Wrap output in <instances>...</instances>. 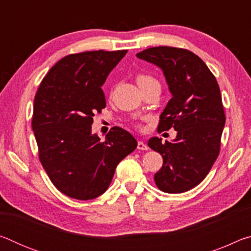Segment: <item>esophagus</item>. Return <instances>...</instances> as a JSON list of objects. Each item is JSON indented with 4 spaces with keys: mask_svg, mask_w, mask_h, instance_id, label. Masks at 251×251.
Here are the masks:
<instances>
[{
    "mask_svg": "<svg viewBox=\"0 0 251 251\" xmlns=\"http://www.w3.org/2000/svg\"><path fill=\"white\" fill-rule=\"evenodd\" d=\"M137 150H139V151H147L148 150V146L144 142L139 141L137 143Z\"/></svg>",
    "mask_w": 251,
    "mask_h": 251,
    "instance_id": "esophagus-1",
    "label": "esophagus"
}]
</instances>
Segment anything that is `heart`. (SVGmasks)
<instances>
[{"label": "heart", "instance_id": "heart-1", "mask_svg": "<svg viewBox=\"0 0 251 251\" xmlns=\"http://www.w3.org/2000/svg\"><path fill=\"white\" fill-rule=\"evenodd\" d=\"M136 82H137L138 86L142 88V91L151 86V85L159 84L158 79H157L155 76H152L151 74H145V73H138L136 75Z\"/></svg>", "mask_w": 251, "mask_h": 251}]
</instances>
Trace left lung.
Returning <instances> with one entry per match:
<instances>
[{"label":"left lung","mask_w":251,"mask_h":251,"mask_svg":"<svg viewBox=\"0 0 251 251\" xmlns=\"http://www.w3.org/2000/svg\"><path fill=\"white\" fill-rule=\"evenodd\" d=\"M136 56L163 70L173 94L157 129L174 128L175 141H148L163 156V167L154 176L156 186L168 194L187 192L205 179L220 151L226 115L217 79L201 57L185 49L157 46Z\"/></svg>","instance_id":"obj_1"}]
</instances>
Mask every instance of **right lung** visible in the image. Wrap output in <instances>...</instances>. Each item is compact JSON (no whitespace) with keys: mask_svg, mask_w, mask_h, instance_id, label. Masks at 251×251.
<instances>
[{"mask_svg":"<svg viewBox=\"0 0 251 251\" xmlns=\"http://www.w3.org/2000/svg\"><path fill=\"white\" fill-rule=\"evenodd\" d=\"M127 50L66 55L52 66L34 99L32 129L39 158L59 192L90 201L106 192L116 166L135 151L128 131L113 127L100 141L93 117L106 107L101 85Z\"/></svg>","mask_w":251,"mask_h":251,"instance_id":"obj_1","label":"right lung"}]
</instances>
